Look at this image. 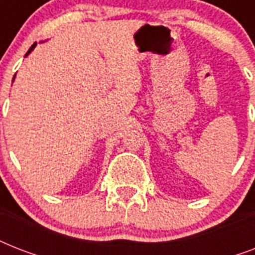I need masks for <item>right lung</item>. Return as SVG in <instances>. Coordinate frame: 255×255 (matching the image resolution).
Instances as JSON below:
<instances>
[{
    "instance_id": "right-lung-1",
    "label": "right lung",
    "mask_w": 255,
    "mask_h": 255,
    "mask_svg": "<svg viewBox=\"0 0 255 255\" xmlns=\"http://www.w3.org/2000/svg\"><path fill=\"white\" fill-rule=\"evenodd\" d=\"M35 45H37V43H33V46H31V47H30V49H29V51H27V53H26V55H27V54H29L30 51H31V50H33L34 47H35Z\"/></svg>"
}]
</instances>
